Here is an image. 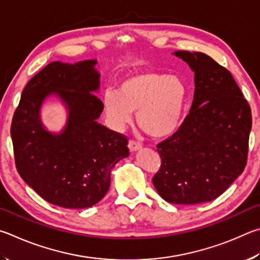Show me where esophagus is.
<instances>
[{
	"instance_id": "esophagus-1",
	"label": "esophagus",
	"mask_w": 260,
	"mask_h": 260,
	"mask_svg": "<svg viewBox=\"0 0 260 260\" xmlns=\"http://www.w3.org/2000/svg\"><path fill=\"white\" fill-rule=\"evenodd\" d=\"M127 147H129L130 152L134 153V152L139 151V149L142 148V145H140V144L137 143V142H135V140H130L129 144H127Z\"/></svg>"
}]
</instances>
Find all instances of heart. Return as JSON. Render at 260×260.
<instances>
[{
    "instance_id": "1",
    "label": "heart",
    "mask_w": 260,
    "mask_h": 260,
    "mask_svg": "<svg viewBox=\"0 0 260 260\" xmlns=\"http://www.w3.org/2000/svg\"><path fill=\"white\" fill-rule=\"evenodd\" d=\"M187 88L176 75L163 72L140 71L121 81L118 92L108 90L103 103L111 124L122 129L137 113L138 124L153 138L170 136L183 117Z\"/></svg>"
}]
</instances>
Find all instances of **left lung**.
<instances>
[{
    "label": "left lung",
    "mask_w": 260,
    "mask_h": 260,
    "mask_svg": "<svg viewBox=\"0 0 260 260\" xmlns=\"http://www.w3.org/2000/svg\"><path fill=\"white\" fill-rule=\"evenodd\" d=\"M174 54L194 72V99L179 129L157 145L161 168L153 185L167 202H209L244 170L251 109L230 71L211 57L189 51Z\"/></svg>",
    "instance_id": "left-lung-1"
}]
</instances>
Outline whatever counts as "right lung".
<instances>
[{"label": "right lung", "instance_id": "right-lung-1", "mask_svg": "<svg viewBox=\"0 0 260 260\" xmlns=\"http://www.w3.org/2000/svg\"><path fill=\"white\" fill-rule=\"evenodd\" d=\"M97 60L50 62L26 84L11 123L17 170L25 183L54 206L83 209L102 200L114 166L129 156L127 139L97 120L104 104ZM56 95L68 108L60 133L48 132L39 116Z\"/></svg>", "mask_w": 260, "mask_h": 260}]
</instances>
